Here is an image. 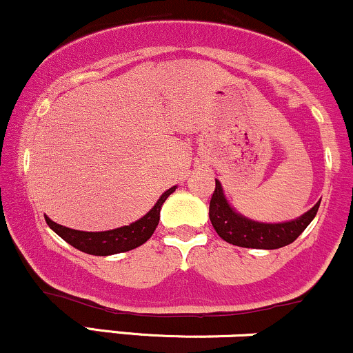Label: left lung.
Segmentation results:
<instances>
[{"mask_svg": "<svg viewBox=\"0 0 353 353\" xmlns=\"http://www.w3.org/2000/svg\"><path fill=\"white\" fill-rule=\"evenodd\" d=\"M320 201L295 221L282 224H262L237 214L225 201L221 182L216 181L212 199L209 204V219L216 232L225 242L249 249H281L289 245L305 230L315 217Z\"/></svg>", "mask_w": 353, "mask_h": 353, "instance_id": "obj_1", "label": "left lung"}]
</instances>
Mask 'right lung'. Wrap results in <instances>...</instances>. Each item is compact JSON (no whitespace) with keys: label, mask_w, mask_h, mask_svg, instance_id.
Returning a JSON list of instances; mask_svg holds the SVG:
<instances>
[{"label":"right lung","mask_w":353,"mask_h":353,"mask_svg":"<svg viewBox=\"0 0 353 353\" xmlns=\"http://www.w3.org/2000/svg\"><path fill=\"white\" fill-rule=\"evenodd\" d=\"M176 190V185L169 190H165L156 205L141 217L139 221L132 222V224L124 225V228L104 230V232H84V230H74L64 225L56 224L50 217L46 219L48 225L54 230L58 236L66 241L68 244L76 247L81 252H86L91 255H112L119 252H128V250L136 249V247L143 245L149 237L152 236L159 224L161 208L169 196Z\"/></svg>","instance_id":"obj_1"}]
</instances>
